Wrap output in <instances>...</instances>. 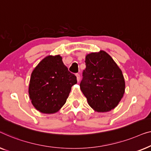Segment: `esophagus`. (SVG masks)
<instances>
[{
    "label": "esophagus",
    "mask_w": 151,
    "mask_h": 151,
    "mask_svg": "<svg viewBox=\"0 0 151 151\" xmlns=\"http://www.w3.org/2000/svg\"><path fill=\"white\" fill-rule=\"evenodd\" d=\"M76 79H77V81L79 82L80 81V78H81L80 75H79V74H76Z\"/></svg>",
    "instance_id": "1"
}]
</instances>
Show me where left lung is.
<instances>
[{
  "instance_id": "obj_1",
  "label": "left lung",
  "mask_w": 151,
  "mask_h": 151,
  "mask_svg": "<svg viewBox=\"0 0 151 151\" xmlns=\"http://www.w3.org/2000/svg\"><path fill=\"white\" fill-rule=\"evenodd\" d=\"M86 68L80 88L88 105L97 112H107L117 107L124 96L125 81L122 70L104 50L86 56Z\"/></svg>"
}]
</instances>
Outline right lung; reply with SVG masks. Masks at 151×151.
Segmentation results:
<instances>
[{
	"instance_id": "add662e5",
	"label": "right lung",
	"mask_w": 151,
	"mask_h": 151,
	"mask_svg": "<svg viewBox=\"0 0 151 151\" xmlns=\"http://www.w3.org/2000/svg\"><path fill=\"white\" fill-rule=\"evenodd\" d=\"M77 83L59 55H48L32 72L29 85L31 103L37 111L52 114L64 105L72 86Z\"/></svg>"
}]
</instances>
